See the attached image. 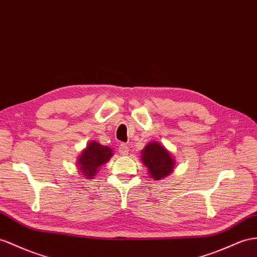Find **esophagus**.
Here are the masks:
<instances>
[{"label":"esophagus","instance_id":"obj_1","mask_svg":"<svg viewBox=\"0 0 257 257\" xmlns=\"http://www.w3.org/2000/svg\"><path fill=\"white\" fill-rule=\"evenodd\" d=\"M118 150H119V153L121 155H127L128 152H129V147L127 146V144H120L119 148H118Z\"/></svg>","mask_w":257,"mask_h":257}]
</instances>
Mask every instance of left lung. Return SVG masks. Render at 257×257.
I'll return each instance as SVG.
<instances>
[{"label": "left lung", "instance_id": "1", "mask_svg": "<svg viewBox=\"0 0 257 257\" xmlns=\"http://www.w3.org/2000/svg\"><path fill=\"white\" fill-rule=\"evenodd\" d=\"M142 162L149 169L150 176L159 180L166 178L173 172L175 162L168 151L157 142H151L142 151Z\"/></svg>", "mask_w": 257, "mask_h": 257}]
</instances>
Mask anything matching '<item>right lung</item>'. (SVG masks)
Masks as SVG:
<instances>
[{"instance_id":"add662e5","label":"right lung","mask_w":257,"mask_h":257,"mask_svg":"<svg viewBox=\"0 0 257 257\" xmlns=\"http://www.w3.org/2000/svg\"><path fill=\"white\" fill-rule=\"evenodd\" d=\"M111 155L113 153L108 147H104L102 144L93 141L89 143L87 149L81 153L77 165L80 166L79 170H81L80 173L85 176V178L92 179L98 172L100 166L108 162Z\"/></svg>"}]
</instances>
